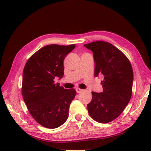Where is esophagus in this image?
<instances>
[{
    "instance_id": "34e87169",
    "label": "esophagus",
    "mask_w": 151,
    "mask_h": 151,
    "mask_svg": "<svg viewBox=\"0 0 151 151\" xmlns=\"http://www.w3.org/2000/svg\"><path fill=\"white\" fill-rule=\"evenodd\" d=\"M76 92L77 93H81V92H83V91H84L83 89H79V88H76Z\"/></svg>"
}]
</instances>
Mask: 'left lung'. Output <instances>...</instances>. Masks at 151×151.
<instances>
[{"instance_id": "1", "label": "left lung", "mask_w": 151, "mask_h": 151, "mask_svg": "<svg viewBox=\"0 0 151 151\" xmlns=\"http://www.w3.org/2000/svg\"><path fill=\"white\" fill-rule=\"evenodd\" d=\"M84 46L93 52L94 76H101L103 91L92 92L87 105L91 117L99 123L110 122L119 116L130 101L134 74L129 59L111 43L96 41Z\"/></svg>"}]
</instances>
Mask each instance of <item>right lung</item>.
<instances>
[{
  "instance_id": "1",
  "label": "right lung",
  "mask_w": 151,
  "mask_h": 151,
  "mask_svg": "<svg viewBox=\"0 0 151 151\" xmlns=\"http://www.w3.org/2000/svg\"><path fill=\"white\" fill-rule=\"evenodd\" d=\"M75 45H47L27 61L22 74V94L31 116L39 124L55 129L67 120L74 89H64L54 79L63 77V60Z\"/></svg>"
}]
</instances>
